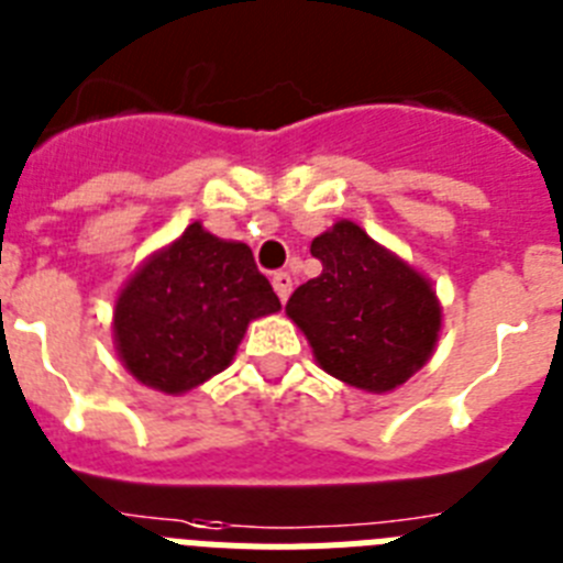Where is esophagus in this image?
<instances>
[{"mask_svg":"<svg viewBox=\"0 0 563 563\" xmlns=\"http://www.w3.org/2000/svg\"><path fill=\"white\" fill-rule=\"evenodd\" d=\"M272 286H275L277 297L286 302L288 295H291V275H288V272H277V275L272 277Z\"/></svg>","mask_w":563,"mask_h":563,"instance_id":"obj_1","label":"esophagus"}]
</instances>
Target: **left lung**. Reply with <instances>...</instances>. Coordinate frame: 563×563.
I'll return each mask as SVG.
<instances>
[{"label":"left lung","mask_w":563,"mask_h":563,"mask_svg":"<svg viewBox=\"0 0 563 563\" xmlns=\"http://www.w3.org/2000/svg\"><path fill=\"white\" fill-rule=\"evenodd\" d=\"M311 254L322 275L288 297L286 314L306 334L317 365L368 394L408 383L442 331L433 283L354 221L317 234Z\"/></svg>","instance_id":"1"}]
</instances>
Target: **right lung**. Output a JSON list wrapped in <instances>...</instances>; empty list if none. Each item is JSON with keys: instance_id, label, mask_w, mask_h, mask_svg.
Returning a JSON list of instances; mask_svg holds the SVG:
<instances>
[{"instance_id": "add662e5", "label": "right lung", "mask_w": 563, "mask_h": 563, "mask_svg": "<svg viewBox=\"0 0 563 563\" xmlns=\"http://www.w3.org/2000/svg\"><path fill=\"white\" fill-rule=\"evenodd\" d=\"M280 311L252 249L200 221L135 268L115 297L112 342L146 388L180 397L229 368L249 322Z\"/></svg>"}]
</instances>
